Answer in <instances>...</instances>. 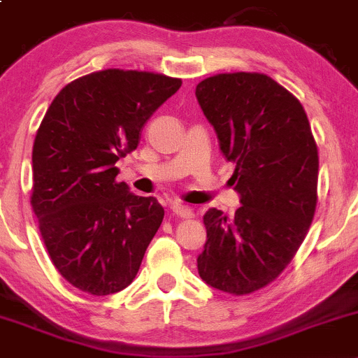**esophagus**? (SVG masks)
<instances>
[{
  "label": "esophagus",
  "instance_id": "esophagus-1",
  "mask_svg": "<svg viewBox=\"0 0 358 358\" xmlns=\"http://www.w3.org/2000/svg\"><path fill=\"white\" fill-rule=\"evenodd\" d=\"M171 209H173V215H176L178 218H194V209L189 208V206L182 204V202L178 201L171 202Z\"/></svg>",
  "mask_w": 358,
  "mask_h": 358
}]
</instances>
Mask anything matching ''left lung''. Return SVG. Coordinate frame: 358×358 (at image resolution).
I'll return each instance as SVG.
<instances>
[{
	"label": "left lung",
	"instance_id": "8db88e82",
	"mask_svg": "<svg viewBox=\"0 0 358 358\" xmlns=\"http://www.w3.org/2000/svg\"><path fill=\"white\" fill-rule=\"evenodd\" d=\"M196 96L220 149L236 162V215H204L201 279L234 296L268 286L294 258L317 208L319 150L301 102L259 72L206 78Z\"/></svg>",
	"mask_w": 358,
	"mask_h": 358
}]
</instances>
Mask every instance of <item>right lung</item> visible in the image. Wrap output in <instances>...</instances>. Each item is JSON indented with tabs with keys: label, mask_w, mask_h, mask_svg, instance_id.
Wrapping results in <instances>:
<instances>
[{
	"label": "right lung",
	"mask_w": 358,
	"mask_h": 358,
	"mask_svg": "<svg viewBox=\"0 0 358 358\" xmlns=\"http://www.w3.org/2000/svg\"><path fill=\"white\" fill-rule=\"evenodd\" d=\"M180 86L156 72H92L64 86L39 124L31 206L53 266L79 291L112 294L138 273L164 208L117 182L115 162Z\"/></svg>",
	"instance_id": "obj_1"
}]
</instances>
